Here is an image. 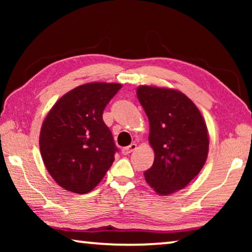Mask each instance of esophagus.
<instances>
[{
    "mask_svg": "<svg viewBox=\"0 0 252 252\" xmlns=\"http://www.w3.org/2000/svg\"><path fill=\"white\" fill-rule=\"evenodd\" d=\"M135 149H136V144H135V143H131L129 147L123 148L122 150H121V152H122V155L126 156V155H129V153H131L132 151H134Z\"/></svg>",
    "mask_w": 252,
    "mask_h": 252,
    "instance_id": "1",
    "label": "esophagus"
}]
</instances>
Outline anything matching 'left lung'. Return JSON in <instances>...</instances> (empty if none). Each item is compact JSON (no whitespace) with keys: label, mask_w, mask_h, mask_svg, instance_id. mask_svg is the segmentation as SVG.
Listing matches in <instances>:
<instances>
[{"label":"left lung","mask_w":252,"mask_h":252,"mask_svg":"<svg viewBox=\"0 0 252 252\" xmlns=\"http://www.w3.org/2000/svg\"><path fill=\"white\" fill-rule=\"evenodd\" d=\"M136 94L150 122L149 141L156 156L144 178L159 194L173 193L183 189L206 163V122L193 102L179 91L142 85Z\"/></svg>","instance_id":"8db88e82"}]
</instances>
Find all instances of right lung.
Here are the masks:
<instances>
[{
    "label": "right lung",
    "mask_w": 252,
    "mask_h": 252,
    "mask_svg": "<svg viewBox=\"0 0 252 252\" xmlns=\"http://www.w3.org/2000/svg\"><path fill=\"white\" fill-rule=\"evenodd\" d=\"M119 83L80 85L63 95L42 125V159L55 182L67 191L87 193L99 185L118 148L102 114Z\"/></svg>",
    "instance_id": "obj_1"
}]
</instances>
